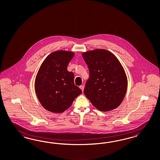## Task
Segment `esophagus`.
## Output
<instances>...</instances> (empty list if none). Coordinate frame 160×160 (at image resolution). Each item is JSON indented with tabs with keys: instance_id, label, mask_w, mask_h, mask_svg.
I'll list each match as a JSON object with an SVG mask.
<instances>
[{
	"instance_id": "obj_1",
	"label": "esophagus",
	"mask_w": 160,
	"mask_h": 160,
	"mask_svg": "<svg viewBox=\"0 0 160 160\" xmlns=\"http://www.w3.org/2000/svg\"><path fill=\"white\" fill-rule=\"evenodd\" d=\"M79 88H80V89L82 90V92H83V89H84V86H83V85H81V86L79 87Z\"/></svg>"
}]
</instances>
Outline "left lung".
<instances>
[{"label": "left lung", "mask_w": 160, "mask_h": 160, "mask_svg": "<svg viewBox=\"0 0 160 160\" xmlns=\"http://www.w3.org/2000/svg\"><path fill=\"white\" fill-rule=\"evenodd\" d=\"M89 70L84 94L96 109L108 112L123 100L128 79L123 67L110 51L96 49L82 53Z\"/></svg>", "instance_id": "8db88e82"}]
</instances>
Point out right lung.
Instances as JSON below:
<instances>
[{
    "instance_id": "right-lung-1",
    "label": "right lung",
    "mask_w": 160,
    "mask_h": 160,
    "mask_svg": "<svg viewBox=\"0 0 160 160\" xmlns=\"http://www.w3.org/2000/svg\"><path fill=\"white\" fill-rule=\"evenodd\" d=\"M74 56L73 52L57 51L46 57L35 79L37 96L46 110L62 113L68 109L82 91L74 84V74L67 66Z\"/></svg>"
}]
</instances>
